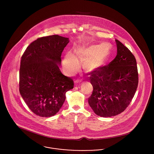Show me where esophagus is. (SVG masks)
<instances>
[{
    "instance_id": "obj_1",
    "label": "esophagus",
    "mask_w": 154,
    "mask_h": 154,
    "mask_svg": "<svg viewBox=\"0 0 154 154\" xmlns=\"http://www.w3.org/2000/svg\"><path fill=\"white\" fill-rule=\"evenodd\" d=\"M81 82H82V79H76V80L75 81V82L76 84H80Z\"/></svg>"
}]
</instances>
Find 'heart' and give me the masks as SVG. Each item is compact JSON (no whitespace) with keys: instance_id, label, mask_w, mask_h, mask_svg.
Returning <instances> with one entry per match:
<instances>
[{"instance_id":"1","label":"heart","mask_w":154,"mask_h":154,"mask_svg":"<svg viewBox=\"0 0 154 154\" xmlns=\"http://www.w3.org/2000/svg\"><path fill=\"white\" fill-rule=\"evenodd\" d=\"M110 50V45L107 43L79 47L75 50V54L70 51L66 53L63 65L69 73L76 72L79 63L84 64V68L89 72L98 70L106 63Z\"/></svg>"}]
</instances>
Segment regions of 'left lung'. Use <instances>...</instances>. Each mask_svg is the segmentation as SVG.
<instances>
[{"label":"left lung","mask_w":154,"mask_h":154,"mask_svg":"<svg viewBox=\"0 0 154 154\" xmlns=\"http://www.w3.org/2000/svg\"><path fill=\"white\" fill-rule=\"evenodd\" d=\"M117 55L108 65L91 72L93 91L88 103L101 117L115 116L128 107L138 85L136 60L132 52L116 40Z\"/></svg>","instance_id":"obj_1"}]
</instances>
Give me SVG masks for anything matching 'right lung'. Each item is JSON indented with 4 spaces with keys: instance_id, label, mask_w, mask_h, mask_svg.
Listing matches in <instances>:
<instances>
[{
    "instance_id": "right-lung-1",
    "label": "right lung",
    "mask_w": 154,
    "mask_h": 154,
    "mask_svg": "<svg viewBox=\"0 0 154 154\" xmlns=\"http://www.w3.org/2000/svg\"><path fill=\"white\" fill-rule=\"evenodd\" d=\"M69 42L58 35L39 38L22 54L20 70V92L35 114L49 117L63 106L66 92L73 89V79L60 70L61 55Z\"/></svg>"
}]
</instances>
